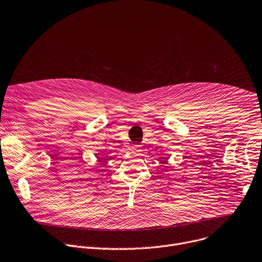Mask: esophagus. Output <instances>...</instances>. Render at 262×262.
<instances>
[{
  "instance_id": "34e87169",
  "label": "esophagus",
  "mask_w": 262,
  "mask_h": 262,
  "mask_svg": "<svg viewBox=\"0 0 262 262\" xmlns=\"http://www.w3.org/2000/svg\"><path fill=\"white\" fill-rule=\"evenodd\" d=\"M132 151H133L134 153H138V152H140V146H138V145L133 146V147H132Z\"/></svg>"
}]
</instances>
